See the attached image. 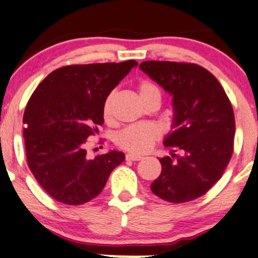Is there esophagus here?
I'll return each mask as SVG.
<instances>
[{"label":"esophagus","instance_id":"obj_1","mask_svg":"<svg viewBox=\"0 0 258 258\" xmlns=\"http://www.w3.org/2000/svg\"><path fill=\"white\" fill-rule=\"evenodd\" d=\"M143 157L140 155H135V153H127L126 155V161H140Z\"/></svg>","mask_w":258,"mask_h":258}]
</instances>
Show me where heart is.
Segmentation results:
<instances>
[{
	"mask_svg": "<svg viewBox=\"0 0 258 258\" xmlns=\"http://www.w3.org/2000/svg\"><path fill=\"white\" fill-rule=\"evenodd\" d=\"M138 93L143 103L158 97L161 99V89L151 81H142L138 84ZM115 91H110L103 103V118L106 121L112 119V107ZM161 137V130L153 123H139L126 127L115 136V144L120 149L132 153H145L152 148L153 143Z\"/></svg>",
	"mask_w": 258,
	"mask_h": 258,
	"instance_id": "b5f03b06",
	"label": "heart"
}]
</instances>
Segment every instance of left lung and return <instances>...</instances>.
<instances>
[{"label": "left lung", "mask_w": 258, "mask_h": 258, "mask_svg": "<svg viewBox=\"0 0 258 258\" xmlns=\"http://www.w3.org/2000/svg\"><path fill=\"white\" fill-rule=\"evenodd\" d=\"M139 68L172 95V132L164 145L182 151L159 159L162 172L151 183L152 193L172 204L200 198L221 177L232 156L236 122L229 97L198 64L146 60Z\"/></svg>", "instance_id": "1"}]
</instances>
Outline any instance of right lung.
<instances>
[{
  "mask_svg": "<svg viewBox=\"0 0 258 258\" xmlns=\"http://www.w3.org/2000/svg\"><path fill=\"white\" fill-rule=\"evenodd\" d=\"M138 65H67L37 87L24 114L27 164L54 200L82 205L96 198L113 169L125 161L120 151L88 158L87 139L103 125V103L120 81Z\"/></svg>",
  "mask_w": 258,
  "mask_h": 258,
  "instance_id": "obj_1",
  "label": "right lung"
}]
</instances>
